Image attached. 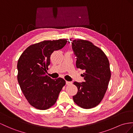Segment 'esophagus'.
Masks as SVG:
<instances>
[{"mask_svg":"<svg viewBox=\"0 0 133 133\" xmlns=\"http://www.w3.org/2000/svg\"><path fill=\"white\" fill-rule=\"evenodd\" d=\"M72 83V82H69V81H66V85H70Z\"/></svg>","mask_w":133,"mask_h":133,"instance_id":"34e87169","label":"esophagus"}]
</instances>
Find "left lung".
<instances>
[{
  "label": "left lung",
  "mask_w": 133,
  "mask_h": 133,
  "mask_svg": "<svg viewBox=\"0 0 133 133\" xmlns=\"http://www.w3.org/2000/svg\"><path fill=\"white\" fill-rule=\"evenodd\" d=\"M72 48L77 56V68L85 72L82 74L84 82L73 83L78 89L73 101L81 108H94L101 102L108 89L111 76L108 59L89 41L74 40Z\"/></svg>",
  "instance_id": "8db88e82"
}]
</instances>
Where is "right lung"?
<instances>
[{"mask_svg": "<svg viewBox=\"0 0 133 133\" xmlns=\"http://www.w3.org/2000/svg\"><path fill=\"white\" fill-rule=\"evenodd\" d=\"M66 43V39L43 41L30 45L19 58L18 82L29 104L35 108L45 110L54 105L65 85L64 79H52L46 73L52 54Z\"/></svg>", "mask_w": 133, "mask_h": 133, "instance_id": "right-lung-1", "label": "right lung"}]
</instances>
